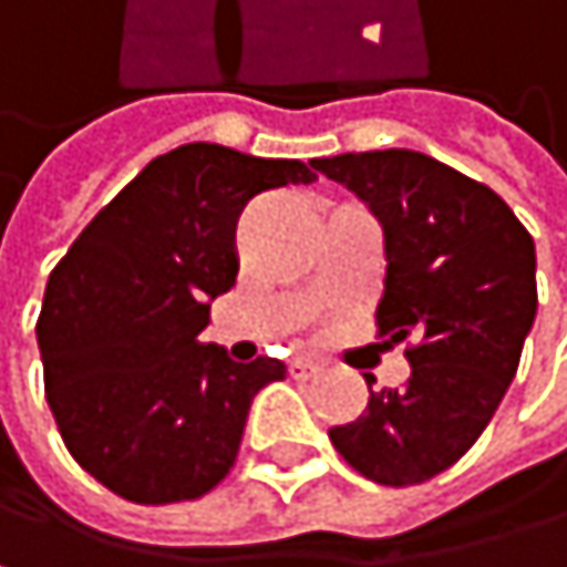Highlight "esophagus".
Returning a JSON list of instances; mask_svg holds the SVG:
<instances>
[{
    "instance_id": "1",
    "label": "esophagus",
    "mask_w": 567,
    "mask_h": 567,
    "mask_svg": "<svg viewBox=\"0 0 567 567\" xmlns=\"http://www.w3.org/2000/svg\"><path fill=\"white\" fill-rule=\"evenodd\" d=\"M313 374H320V364H317V361H307V358L290 361V378L307 381V378H313Z\"/></svg>"
}]
</instances>
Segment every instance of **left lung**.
<instances>
[{"instance_id":"left-lung-1","label":"left lung","mask_w":567,"mask_h":567,"mask_svg":"<svg viewBox=\"0 0 567 567\" xmlns=\"http://www.w3.org/2000/svg\"><path fill=\"white\" fill-rule=\"evenodd\" d=\"M313 169L384 227L378 333L417 337L404 350L408 384L371 391L368 411L330 427V441L378 484H424L481 437L515 381L538 310L535 240L491 186L414 150L340 153Z\"/></svg>"}]
</instances>
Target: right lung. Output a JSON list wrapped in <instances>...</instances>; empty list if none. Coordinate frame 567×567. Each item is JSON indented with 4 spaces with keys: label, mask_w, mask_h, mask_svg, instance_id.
<instances>
[{
    "label": "right lung",
    "mask_w": 567,
    "mask_h": 567,
    "mask_svg": "<svg viewBox=\"0 0 567 567\" xmlns=\"http://www.w3.org/2000/svg\"><path fill=\"white\" fill-rule=\"evenodd\" d=\"M300 159L186 143L143 166L73 240L35 320L45 401L83 471L136 505L193 502L234 467L277 358L237 364L199 343L209 300L237 284V220Z\"/></svg>",
    "instance_id": "obj_1"
}]
</instances>
